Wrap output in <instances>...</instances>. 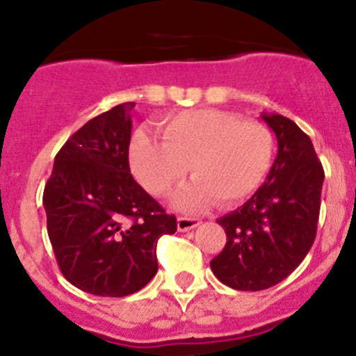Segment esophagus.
Listing matches in <instances>:
<instances>
[{
  "label": "esophagus",
  "instance_id": "obj_1",
  "mask_svg": "<svg viewBox=\"0 0 356 356\" xmlns=\"http://www.w3.org/2000/svg\"><path fill=\"white\" fill-rule=\"evenodd\" d=\"M178 232H188V229H194L196 226H200V221L194 219V217H178Z\"/></svg>",
  "mask_w": 356,
  "mask_h": 356
}]
</instances>
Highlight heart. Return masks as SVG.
<instances>
[{
	"instance_id": "heart-1",
	"label": "heart",
	"mask_w": 356,
	"mask_h": 356,
	"mask_svg": "<svg viewBox=\"0 0 356 356\" xmlns=\"http://www.w3.org/2000/svg\"><path fill=\"white\" fill-rule=\"evenodd\" d=\"M162 139L137 131L130 144L135 178L147 193L168 194L191 165L194 180L172 197L184 212H200L217 200L235 205L257 193L273 168L275 137L260 121L234 112L188 110L162 122Z\"/></svg>"
}]
</instances>
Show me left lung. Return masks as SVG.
<instances>
[{
    "label": "left lung",
    "mask_w": 356,
    "mask_h": 356,
    "mask_svg": "<svg viewBox=\"0 0 356 356\" xmlns=\"http://www.w3.org/2000/svg\"><path fill=\"white\" fill-rule=\"evenodd\" d=\"M278 155L262 187L234 212L217 219L226 246L210 262L219 282L237 291H264L303 262L316 238L325 171L314 144L294 121L266 114Z\"/></svg>",
    "instance_id": "1"
}]
</instances>
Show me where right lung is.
I'll return each instance as SVG.
<instances>
[{
    "mask_svg": "<svg viewBox=\"0 0 356 356\" xmlns=\"http://www.w3.org/2000/svg\"><path fill=\"white\" fill-rule=\"evenodd\" d=\"M134 106L121 103L85 122L56 153L44 187L48 235L62 275L103 298L140 291L159 271L156 241L176 232V217L130 172Z\"/></svg>",
    "mask_w": 356,
    "mask_h": 356,
    "instance_id": "1",
    "label": "right lung"
}]
</instances>
